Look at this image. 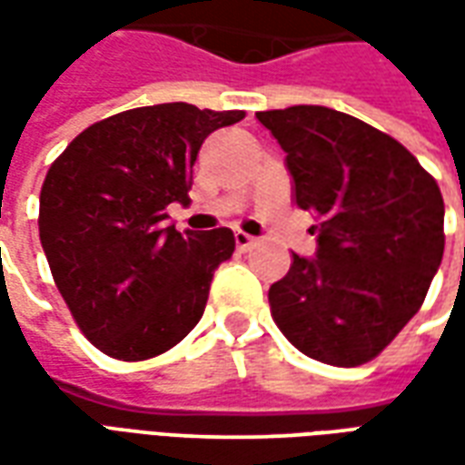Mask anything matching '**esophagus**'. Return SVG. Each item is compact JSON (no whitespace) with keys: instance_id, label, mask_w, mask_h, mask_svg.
I'll return each mask as SVG.
<instances>
[{"instance_id":"1","label":"esophagus","mask_w":465,"mask_h":465,"mask_svg":"<svg viewBox=\"0 0 465 465\" xmlns=\"http://www.w3.org/2000/svg\"><path fill=\"white\" fill-rule=\"evenodd\" d=\"M233 239H236V246H239L242 252L252 249L253 243H256V239H253V236H249V233H243V232H233Z\"/></svg>"}]
</instances>
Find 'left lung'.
Returning a JSON list of instances; mask_svg holds the SVG:
<instances>
[{
    "label": "left lung",
    "instance_id": "left-lung-1",
    "mask_svg": "<svg viewBox=\"0 0 465 465\" xmlns=\"http://www.w3.org/2000/svg\"><path fill=\"white\" fill-rule=\"evenodd\" d=\"M256 119L286 152L293 196L319 223L269 303L296 349L361 366L416 316L443 259V196L419 159L356 116L299 104Z\"/></svg>",
    "mask_w": 465,
    "mask_h": 465
}]
</instances>
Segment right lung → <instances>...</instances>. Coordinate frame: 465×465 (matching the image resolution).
<instances>
[{
    "mask_svg": "<svg viewBox=\"0 0 465 465\" xmlns=\"http://www.w3.org/2000/svg\"><path fill=\"white\" fill-rule=\"evenodd\" d=\"M243 112L139 106L89 129L46 172L39 239L59 293L96 349L119 361L159 356L202 319L232 229L176 232L203 139Z\"/></svg>",
    "mask_w": 465,
    "mask_h": 465,
    "instance_id": "right-lung-1",
    "label": "right lung"
}]
</instances>
